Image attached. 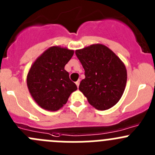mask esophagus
Here are the masks:
<instances>
[{"label": "esophagus", "instance_id": "esophagus-1", "mask_svg": "<svg viewBox=\"0 0 155 155\" xmlns=\"http://www.w3.org/2000/svg\"><path fill=\"white\" fill-rule=\"evenodd\" d=\"M75 84H76L77 87H79V84H80V80L77 81L75 82Z\"/></svg>", "mask_w": 155, "mask_h": 155}]
</instances>
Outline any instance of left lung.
I'll list each match as a JSON object with an SVG mask.
<instances>
[{
    "mask_svg": "<svg viewBox=\"0 0 155 155\" xmlns=\"http://www.w3.org/2000/svg\"><path fill=\"white\" fill-rule=\"evenodd\" d=\"M85 71L79 90L88 102L99 110L116 105L123 96L127 71L120 58L108 47L94 44L75 51Z\"/></svg>",
    "mask_w": 155,
    "mask_h": 155,
    "instance_id": "obj_1",
    "label": "left lung"
}]
</instances>
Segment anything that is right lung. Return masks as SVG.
<instances>
[{
	"label": "right lung",
	"instance_id": "right-lung-1",
	"mask_svg": "<svg viewBox=\"0 0 155 155\" xmlns=\"http://www.w3.org/2000/svg\"><path fill=\"white\" fill-rule=\"evenodd\" d=\"M73 54V50L50 47L31 66L26 78L28 89L42 108L58 110L67 103L71 94L78 89L64 70Z\"/></svg>",
	"mask_w": 155,
	"mask_h": 155
}]
</instances>
